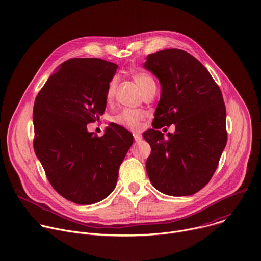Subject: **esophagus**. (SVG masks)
I'll use <instances>...</instances> for the list:
<instances>
[{
    "instance_id": "obj_1",
    "label": "esophagus",
    "mask_w": 261,
    "mask_h": 261,
    "mask_svg": "<svg viewBox=\"0 0 261 261\" xmlns=\"http://www.w3.org/2000/svg\"><path fill=\"white\" fill-rule=\"evenodd\" d=\"M133 137H134V140L136 142H138V141H140L142 139V136L140 134H133Z\"/></svg>"
}]
</instances>
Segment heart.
Here are the masks:
<instances>
[{
    "label": "heart",
    "instance_id": "obj_1",
    "mask_svg": "<svg viewBox=\"0 0 261 261\" xmlns=\"http://www.w3.org/2000/svg\"><path fill=\"white\" fill-rule=\"evenodd\" d=\"M133 80L136 83V85L138 86V88L141 90L142 93H144L151 86L155 85V82L152 79V76H150L147 73H144V72L134 73ZM117 85H118L117 79H113L109 82L107 90H106L107 101L113 100V98L116 94ZM143 118H144V114L142 113V111L125 108V109L121 110L118 115H116L113 118V122L119 126L124 127V128L136 131L139 129L140 122L143 120Z\"/></svg>",
    "mask_w": 261,
    "mask_h": 261
}]
</instances>
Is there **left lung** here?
<instances>
[{"instance_id": "obj_1", "label": "left lung", "mask_w": 261, "mask_h": 261, "mask_svg": "<svg viewBox=\"0 0 261 261\" xmlns=\"http://www.w3.org/2000/svg\"><path fill=\"white\" fill-rule=\"evenodd\" d=\"M143 67L161 85L154 129L142 134L152 147L146 173L166 195H192L212 178L227 142L221 90L206 68L181 49L148 55ZM172 123L176 131L167 138L155 130Z\"/></svg>"}]
</instances>
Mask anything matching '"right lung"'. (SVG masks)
<instances>
[{"instance_id": "obj_1", "label": "right lung", "mask_w": 261, "mask_h": 261, "mask_svg": "<svg viewBox=\"0 0 261 261\" xmlns=\"http://www.w3.org/2000/svg\"><path fill=\"white\" fill-rule=\"evenodd\" d=\"M117 69L97 58L67 60L34 103L35 154L53 188L77 204L99 202L114 191L133 143V135L114 123L101 137L87 129L104 114L106 90Z\"/></svg>"}]
</instances>
